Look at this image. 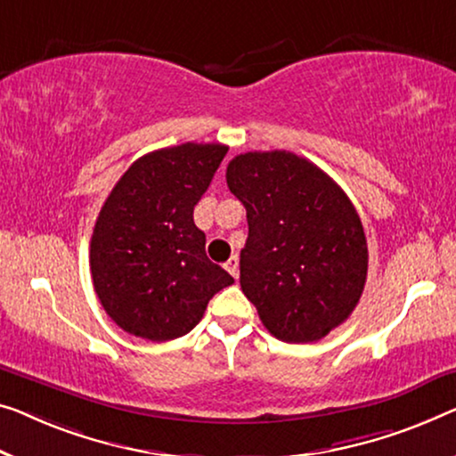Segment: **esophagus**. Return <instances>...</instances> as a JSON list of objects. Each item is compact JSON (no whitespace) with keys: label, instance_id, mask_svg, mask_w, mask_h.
<instances>
[{"label":"esophagus","instance_id":"esophagus-1","mask_svg":"<svg viewBox=\"0 0 456 456\" xmlns=\"http://www.w3.org/2000/svg\"><path fill=\"white\" fill-rule=\"evenodd\" d=\"M225 270L229 272L231 276L235 278V281H237V278H240V260H237V256H231L229 257V260L225 262Z\"/></svg>","mask_w":456,"mask_h":456}]
</instances>
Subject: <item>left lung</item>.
<instances>
[{
    "mask_svg": "<svg viewBox=\"0 0 456 456\" xmlns=\"http://www.w3.org/2000/svg\"><path fill=\"white\" fill-rule=\"evenodd\" d=\"M227 186L248 210L240 284L264 328L290 344L325 338L350 317L366 282L369 248L354 205L290 151L237 155Z\"/></svg>",
    "mask_w": 456,
    "mask_h": 456,
    "instance_id": "1",
    "label": "left lung"
}]
</instances>
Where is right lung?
Instances as JSON below:
<instances>
[{
  "label": "right lung",
  "mask_w": 456,
  "mask_h": 456,
  "mask_svg": "<svg viewBox=\"0 0 456 456\" xmlns=\"http://www.w3.org/2000/svg\"><path fill=\"white\" fill-rule=\"evenodd\" d=\"M221 142H182L142 155L102 207L90 243L94 290L128 334L186 336L233 276L207 257L194 207L227 153Z\"/></svg>",
  "instance_id": "add662e5"
}]
</instances>
